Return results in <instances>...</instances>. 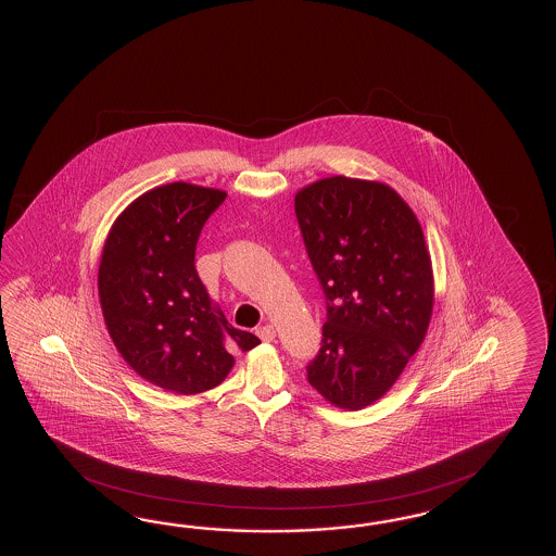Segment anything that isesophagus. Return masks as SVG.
Masks as SVG:
<instances>
[{
    "instance_id": "obj_1",
    "label": "esophagus",
    "mask_w": 556,
    "mask_h": 556,
    "mask_svg": "<svg viewBox=\"0 0 556 556\" xmlns=\"http://www.w3.org/2000/svg\"><path fill=\"white\" fill-rule=\"evenodd\" d=\"M256 336L261 338L262 342H273L274 338H276V330H274V326H261V328H256Z\"/></svg>"
}]
</instances>
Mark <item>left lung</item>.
Returning a JSON list of instances; mask_svg holds the SVG:
<instances>
[{
    "label": "left lung",
    "instance_id": "8db88e82",
    "mask_svg": "<svg viewBox=\"0 0 556 556\" xmlns=\"http://www.w3.org/2000/svg\"><path fill=\"white\" fill-rule=\"evenodd\" d=\"M294 208L326 295L307 381L326 402L357 412L390 391L426 340L433 270L424 230L376 180L321 178L295 194Z\"/></svg>",
    "mask_w": 556,
    "mask_h": 556
}]
</instances>
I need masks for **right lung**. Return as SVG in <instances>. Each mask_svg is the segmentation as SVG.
Here are the masks:
<instances>
[{
  "label": "right lung",
  "instance_id": "1",
  "mask_svg": "<svg viewBox=\"0 0 556 556\" xmlns=\"http://www.w3.org/2000/svg\"><path fill=\"white\" fill-rule=\"evenodd\" d=\"M225 190L170 182L118 214L99 264V300L118 354L142 379L192 395L213 390L235 366L226 350L261 340L237 330L194 268L202 226Z\"/></svg>",
  "mask_w": 556,
  "mask_h": 556
}]
</instances>
